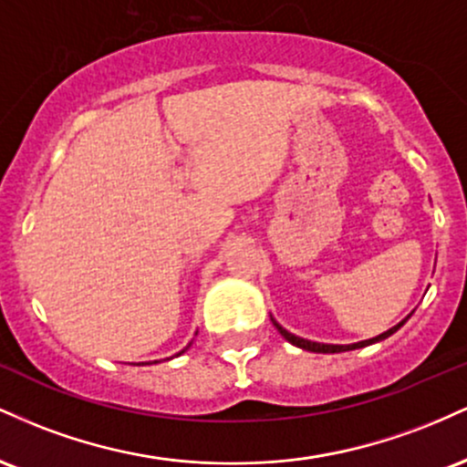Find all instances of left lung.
<instances>
[{
    "label": "left lung",
    "mask_w": 467,
    "mask_h": 467,
    "mask_svg": "<svg viewBox=\"0 0 467 467\" xmlns=\"http://www.w3.org/2000/svg\"><path fill=\"white\" fill-rule=\"evenodd\" d=\"M409 320V318H406ZM406 320H401L400 325H395L393 329H389V331H384V334H379V336H375V337H371V340H364V342H356V345H320V342H312V340H303V337H298V336H294V334H289L287 329H283L281 325L276 323L275 318H272V323H275V327L278 329V334H281L283 337H285L287 342H292V345H296V347H301V349H305V351H314V353H340V351H351V349H360V347H367V345H373V342H378V340H384V337H389L390 334H395V331L400 329L401 325L406 323Z\"/></svg>",
    "instance_id": "obj_1"
}]
</instances>
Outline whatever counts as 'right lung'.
Masks as SVG:
<instances>
[{
  "label": "right lung",
  "mask_w": 467,
  "mask_h": 467,
  "mask_svg": "<svg viewBox=\"0 0 467 467\" xmlns=\"http://www.w3.org/2000/svg\"><path fill=\"white\" fill-rule=\"evenodd\" d=\"M180 353H182V351H180Z\"/></svg>",
  "instance_id": "add662e5"
}]
</instances>
